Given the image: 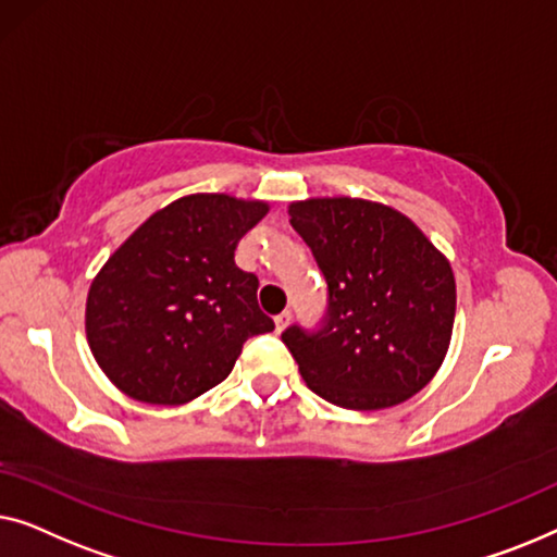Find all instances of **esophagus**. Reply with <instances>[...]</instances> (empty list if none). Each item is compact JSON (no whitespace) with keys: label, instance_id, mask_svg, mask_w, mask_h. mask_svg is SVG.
Listing matches in <instances>:
<instances>
[{"label":"esophagus","instance_id":"esophagus-1","mask_svg":"<svg viewBox=\"0 0 557 557\" xmlns=\"http://www.w3.org/2000/svg\"><path fill=\"white\" fill-rule=\"evenodd\" d=\"M289 320H293V312H289V310H285V312H280V315H275V331H277V333L285 331V327L289 325Z\"/></svg>","mask_w":557,"mask_h":557}]
</instances>
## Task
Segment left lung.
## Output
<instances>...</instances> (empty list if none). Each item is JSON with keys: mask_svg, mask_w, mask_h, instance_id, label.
Here are the masks:
<instances>
[{"mask_svg": "<svg viewBox=\"0 0 557 557\" xmlns=\"http://www.w3.org/2000/svg\"><path fill=\"white\" fill-rule=\"evenodd\" d=\"M287 211L327 282L320 327L282 333L308 388L356 411L419 394L449 350L457 312L449 260L383 203L333 197L295 201Z\"/></svg>", "mask_w": 557, "mask_h": 557, "instance_id": "1", "label": "left lung"}]
</instances>
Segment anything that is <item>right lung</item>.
I'll return each instance as SVG.
<instances>
[{
	"instance_id": "1",
	"label": "right lung",
	"mask_w": 557,
	"mask_h": 557,
	"mask_svg": "<svg viewBox=\"0 0 557 557\" xmlns=\"http://www.w3.org/2000/svg\"><path fill=\"white\" fill-rule=\"evenodd\" d=\"M264 201L191 194L156 211L92 280L88 346L125 396L178 406L232 373L247 338L275 331L257 280L234 264Z\"/></svg>"
}]
</instances>
